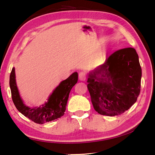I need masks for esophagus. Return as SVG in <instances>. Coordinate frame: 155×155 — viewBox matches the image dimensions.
Returning <instances> with one entry per match:
<instances>
[{"label":"esophagus","mask_w":155,"mask_h":155,"mask_svg":"<svg viewBox=\"0 0 155 155\" xmlns=\"http://www.w3.org/2000/svg\"><path fill=\"white\" fill-rule=\"evenodd\" d=\"M78 78H79V80L84 81L86 80V73L84 72H80L79 74H78Z\"/></svg>","instance_id":"1"}]
</instances>
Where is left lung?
<instances>
[{"instance_id":"8db88e82","label":"left lung","mask_w":155,"mask_h":155,"mask_svg":"<svg viewBox=\"0 0 155 155\" xmlns=\"http://www.w3.org/2000/svg\"><path fill=\"white\" fill-rule=\"evenodd\" d=\"M141 76L135 49L129 47L114 52L88 74L87 88L94 110L113 117L129 109L140 94Z\"/></svg>"}]
</instances>
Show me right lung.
<instances>
[{"mask_svg": "<svg viewBox=\"0 0 155 155\" xmlns=\"http://www.w3.org/2000/svg\"><path fill=\"white\" fill-rule=\"evenodd\" d=\"M78 81V73H72L70 77L62 81L52 92L48 101L41 107L30 108L23 103L20 97L15 79V70L12 68L10 75V88L12 99L17 110L24 116L38 124L56 120L64 114L66 106L71 88Z\"/></svg>", "mask_w": 155, "mask_h": 155, "instance_id": "obj_1", "label": "right lung"}]
</instances>
